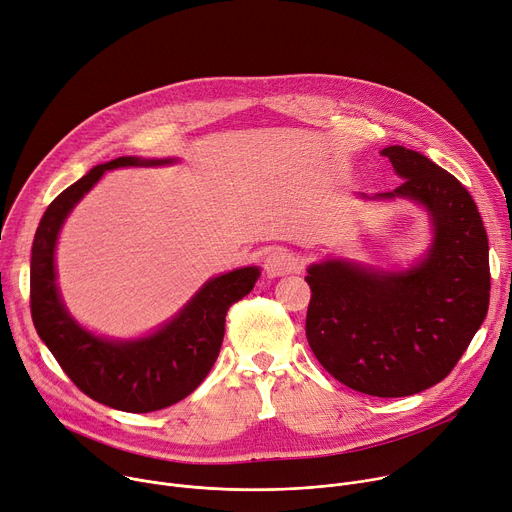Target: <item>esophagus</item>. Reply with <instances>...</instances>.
Returning <instances> with one entry per match:
<instances>
[{"instance_id":"obj_1","label":"esophagus","mask_w":512,"mask_h":512,"mask_svg":"<svg viewBox=\"0 0 512 512\" xmlns=\"http://www.w3.org/2000/svg\"><path fill=\"white\" fill-rule=\"evenodd\" d=\"M297 268V260L295 256L285 250V248H272L264 260V270L270 278L282 276V274H289Z\"/></svg>"}]
</instances>
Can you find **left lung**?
I'll return each instance as SVG.
<instances>
[{
    "mask_svg": "<svg viewBox=\"0 0 512 512\" xmlns=\"http://www.w3.org/2000/svg\"><path fill=\"white\" fill-rule=\"evenodd\" d=\"M403 181L374 199H411L431 217L425 258L403 272L346 260L307 268V342L342 384L382 399L441 382L480 329L490 303L488 236L468 189L421 152L388 146ZM366 197V195H364Z\"/></svg>",
    "mask_w": 512,
    "mask_h": 512,
    "instance_id": "left-lung-1",
    "label": "left lung"
}]
</instances>
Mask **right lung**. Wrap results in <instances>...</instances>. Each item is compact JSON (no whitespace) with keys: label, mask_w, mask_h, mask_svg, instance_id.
Returning a JSON list of instances; mask_svg holds the SVG:
<instances>
[{"label":"right lung","mask_w":512,"mask_h":512,"mask_svg":"<svg viewBox=\"0 0 512 512\" xmlns=\"http://www.w3.org/2000/svg\"><path fill=\"white\" fill-rule=\"evenodd\" d=\"M168 162L173 160L120 156L93 166L48 205L32 244L30 311L40 339L81 392L128 413L166 409L205 380L221 350L227 309L244 299L260 276L258 266H246L207 280L179 315L134 342L93 335L69 315L54 270L56 238L67 215L105 170Z\"/></svg>","instance_id":"1"}]
</instances>
